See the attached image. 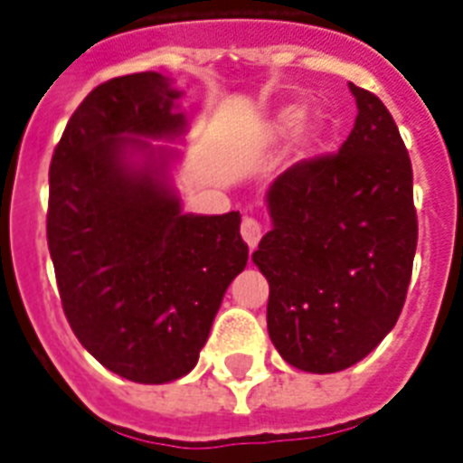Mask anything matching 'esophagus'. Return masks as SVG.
I'll list each match as a JSON object with an SVG mask.
<instances>
[{"instance_id":"esophagus-1","label":"esophagus","mask_w":463,"mask_h":463,"mask_svg":"<svg viewBox=\"0 0 463 463\" xmlns=\"http://www.w3.org/2000/svg\"><path fill=\"white\" fill-rule=\"evenodd\" d=\"M240 232H242V240L247 244H250V250H254L259 244V240H261V235H264V231H261V223H259L257 219H242V223H240Z\"/></svg>"}]
</instances>
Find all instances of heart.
I'll use <instances>...</instances> for the list:
<instances>
[{
	"mask_svg": "<svg viewBox=\"0 0 463 463\" xmlns=\"http://www.w3.org/2000/svg\"><path fill=\"white\" fill-rule=\"evenodd\" d=\"M299 118H302V111H299V109H288V111L280 116V121H278V130H288V128L295 126ZM317 135H318V126H317V123H311V126L302 128V133H299V140H302L304 145H309L311 140H317Z\"/></svg>",
	"mask_w": 463,
	"mask_h": 463,
	"instance_id": "1",
	"label": "heart"
}]
</instances>
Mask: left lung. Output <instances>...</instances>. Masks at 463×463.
Wrapping results in <instances>:
<instances>
[{"mask_svg": "<svg viewBox=\"0 0 463 463\" xmlns=\"http://www.w3.org/2000/svg\"><path fill=\"white\" fill-rule=\"evenodd\" d=\"M349 90L359 109L352 133L337 154L273 180V228L251 254L270 288V342L309 373L354 366L381 345L407 299L419 240L397 123L373 92Z\"/></svg>", "mask_w": 463, "mask_h": 463, "instance_id": "left-lung-1", "label": "left lung"}]
</instances>
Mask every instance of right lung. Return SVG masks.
I'll return each instance as SVG.
<instances>
[{
  "instance_id": "add662e5",
  "label": "right lung",
  "mask_w": 463,
  "mask_h": 463,
  "mask_svg": "<svg viewBox=\"0 0 463 463\" xmlns=\"http://www.w3.org/2000/svg\"><path fill=\"white\" fill-rule=\"evenodd\" d=\"M178 97L154 71L101 82L73 111L49 166L47 244L63 314L101 366L146 385L193 371L250 257L240 212L183 213L161 180L173 154L142 140L185 130Z\"/></svg>"
}]
</instances>
